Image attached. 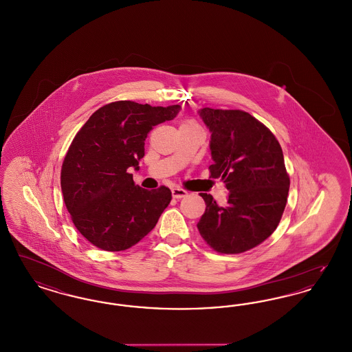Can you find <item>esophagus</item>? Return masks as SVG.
I'll return each instance as SVG.
<instances>
[{"instance_id": "34e87169", "label": "esophagus", "mask_w": 352, "mask_h": 352, "mask_svg": "<svg viewBox=\"0 0 352 352\" xmlns=\"http://www.w3.org/2000/svg\"><path fill=\"white\" fill-rule=\"evenodd\" d=\"M171 194H173V198H175V199H182L184 197H187V191L184 190V188H179V187H174L173 190H171Z\"/></svg>"}]
</instances>
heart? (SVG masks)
I'll list each match as a JSON object with an SVG mask.
<instances>
[{"label":"heart","instance_id":"heart-1","mask_svg":"<svg viewBox=\"0 0 352 352\" xmlns=\"http://www.w3.org/2000/svg\"><path fill=\"white\" fill-rule=\"evenodd\" d=\"M186 122H195V121H192V120H190V121H186Z\"/></svg>","mask_w":352,"mask_h":352}]
</instances>
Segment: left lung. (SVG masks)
<instances>
[{"label":"left lung","instance_id":"left-lung-1","mask_svg":"<svg viewBox=\"0 0 352 352\" xmlns=\"http://www.w3.org/2000/svg\"><path fill=\"white\" fill-rule=\"evenodd\" d=\"M201 116L211 131L210 178H220L230 195L219 206L201 192L199 234L219 253L250 251L274 232L284 214L290 178L281 145L248 112L203 108Z\"/></svg>","mask_w":352,"mask_h":352}]
</instances>
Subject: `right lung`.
I'll list each match as a JSON object with an SVG mask.
<instances>
[{
    "mask_svg": "<svg viewBox=\"0 0 352 352\" xmlns=\"http://www.w3.org/2000/svg\"><path fill=\"white\" fill-rule=\"evenodd\" d=\"M179 109L113 101L99 108L74 137L60 170L63 201L78 231L95 247L129 250L168 207V187L145 190L129 171L145 155L153 126L173 120Z\"/></svg>",
    "mask_w": 352,
    "mask_h": 352,
    "instance_id": "add662e5",
    "label": "right lung"
}]
</instances>
